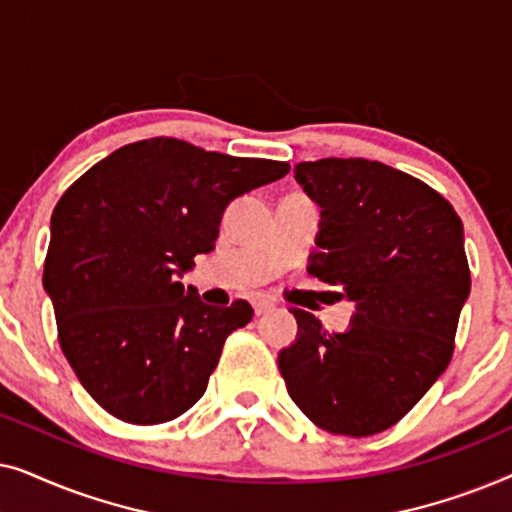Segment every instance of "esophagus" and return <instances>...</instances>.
Returning a JSON list of instances; mask_svg holds the SVG:
<instances>
[{
    "mask_svg": "<svg viewBox=\"0 0 512 512\" xmlns=\"http://www.w3.org/2000/svg\"><path fill=\"white\" fill-rule=\"evenodd\" d=\"M275 310V303H272L270 298H254V312H256V317H261V314H268V312H272Z\"/></svg>",
    "mask_w": 512,
    "mask_h": 512,
    "instance_id": "esophagus-1",
    "label": "esophagus"
}]
</instances>
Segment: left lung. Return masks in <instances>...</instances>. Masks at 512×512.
Masks as SVG:
<instances>
[{
  "label": "left lung",
  "instance_id": "obj_1",
  "mask_svg": "<svg viewBox=\"0 0 512 512\" xmlns=\"http://www.w3.org/2000/svg\"><path fill=\"white\" fill-rule=\"evenodd\" d=\"M293 177L321 207L307 272L354 303L345 333L293 310L298 335L279 352L293 403L342 436H373L408 415L452 359L471 293L464 226L443 195L366 158L298 163Z\"/></svg>",
  "mask_w": 512,
  "mask_h": 512
}]
</instances>
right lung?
Listing matches in <instances>:
<instances>
[{
    "label": "right lung",
    "mask_w": 512,
    "mask_h": 512,
    "mask_svg": "<svg viewBox=\"0 0 512 512\" xmlns=\"http://www.w3.org/2000/svg\"><path fill=\"white\" fill-rule=\"evenodd\" d=\"M286 172L156 137L121 146L67 188L51 216L44 289L62 352L104 410L163 424L205 394L223 342L254 310L202 303L179 279L214 249L230 202Z\"/></svg>",
    "instance_id": "right-lung-1"
}]
</instances>
